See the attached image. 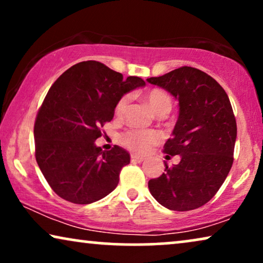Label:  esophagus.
Returning a JSON list of instances; mask_svg holds the SVG:
<instances>
[{
	"label": "esophagus",
	"mask_w": 263,
	"mask_h": 263,
	"mask_svg": "<svg viewBox=\"0 0 263 263\" xmlns=\"http://www.w3.org/2000/svg\"><path fill=\"white\" fill-rule=\"evenodd\" d=\"M132 161H133V163H142L143 158L140 157V156H136V154H133Z\"/></svg>",
	"instance_id": "obj_1"
}]
</instances>
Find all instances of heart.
<instances>
[{"mask_svg": "<svg viewBox=\"0 0 263 263\" xmlns=\"http://www.w3.org/2000/svg\"><path fill=\"white\" fill-rule=\"evenodd\" d=\"M145 99L148 105L158 116L167 115L172 109V99L163 89L153 88L145 95ZM130 103V95L122 96L115 106V114L118 117L123 116ZM163 135L157 130H142V129H129L121 135L122 145L138 154H145L151 149V147L161 141Z\"/></svg>", "mask_w": 263, "mask_h": 263, "instance_id": "1", "label": "heart"}]
</instances>
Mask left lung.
<instances>
[{
  "mask_svg": "<svg viewBox=\"0 0 263 263\" xmlns=\"http://www.w3.org/2000/svg\"><path fill=\"white\" fill-rule=\"evenodd\" d=\"M147 81L178 100V120L164 153L181 157L172 167L165 164L160 177L149 179V192L167 210H195L217 194L231 170L237 138L231 103L213 78L193 67Z\"/></svg>",
  "mask_w": 263,
  "mask_h": 263,
  "instance_id": "1",
  "label": "left lung"
}]
</instances>
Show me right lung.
Returning a JSON list of instances; mask_svg holds the SVG:
<instances>
[{
    "instance_id": "1",
    "label": "right lung",
    "mask_w": 263,
    "mask_h": 263,
    "mask_svg": "<svg viewBox=\"0 0 263 263\" xmlns=\"http://www.w3.org/2000/svg\"><path fill=\"white\" fill-rule=\"evenodd\" d=\"M145 85L97 61L74 64L53 82L35 118L34 141L38 166L60 197L88 204L116 188L130 156L120 146L103 151L95 141L118 99Z\"/></svg>"
}]
</instances>
